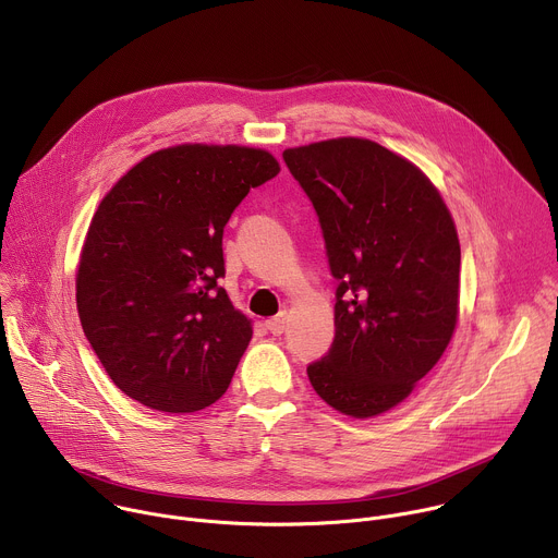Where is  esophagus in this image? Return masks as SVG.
<instances>
[{
    "instance_id": "esophagus-1",
    "label": "esophagus",
    "mask_w": 558,
    "mask_h": 558,
    "mask_svg": "<svg viewBox=\"0 0 558 558\" xmlns=\"http://www.w3.org/2000/svg\"><path fill=\"white\" fill-rule=\"evenodd\" d=\"M284 327H287V315H284V313H280V315L271 317V320H267V329H269V333H274V336H282V333H284Z\"/></svg>"
}]
</instances>
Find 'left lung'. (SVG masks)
I'll use <instances>...</instances> for the list:
<instances>
[{
	"label": "left lung",
	"mask_w": 558,
	"mask_h": 558,
	"mask_svg": "<svg viewBox=\"0 0 558 558\" xmlns=\"http://www.w3.org/2000/svg\"><path fill=\"white\" fill-rule=\"evenodd\" d=\"M320 220L336 289V338L306 375L336 411H390L444 355L459 313L461 250L435 185L368 138L282 151Z\"/></svg>",
	"instance_id": "1"
}]
</instances>
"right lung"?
<instances>
[{"label": "right lung", "instance_id": "add662e5", "mask_svg": "<svg viewBox=\"0 0 558 558\" xmlns=\"http://www.w3.org/2000/svg\"><path fill=\"white\" fill-rule=\"evenodd\" d=\"M278 172L265 149L185 143L145 156L101 201L78 260L76 308L132 400L194 413L227 390L254 331L218 284L222 231Z\"/></svg>", "mask_w": 558, "mask_h": 558}]
</instances>
